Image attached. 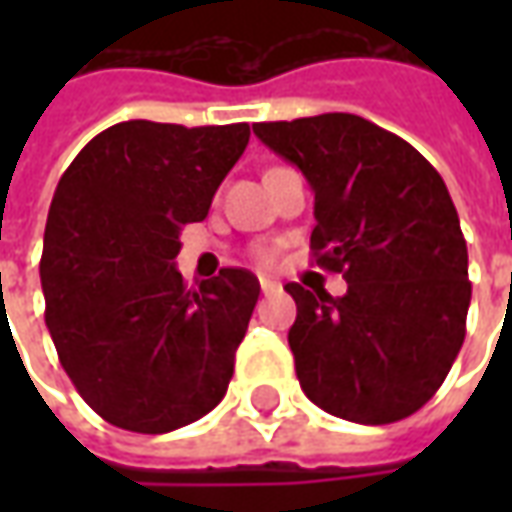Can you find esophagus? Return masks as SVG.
<instances>
[{"instance_id": "34e87169", "label": "esophagus", "mask_w": 512, "mask_h": 512, "mask_svg": "<svg viewBox=\"0 0 512 512\" xmlns=\"http://www.w3.org/2000/svg\"><path fill=\"white\" fill-rule=\"evenodd\" d=\"M260 290L266 293V296H274V293H279L282 290V285H279L277 279L271 277H260Z\"/></svg>"}]
</instances>
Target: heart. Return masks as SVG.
I'll list each match as a JSON object with an SVG mask.
<instances>
[{"label": "heart", "instance_id": "obj_1", "mask_svg": "<svg viewBox=\"0 0 512 512\" xmlns=\"http://www.w3.org/2000/svg\"><path fill=\"white\" fill-rule=\"evenodd\" d=\"M257 260H263V263H268V260H271V252H266V249H260V252H257Z\"/></svg>", "mask_w": 512, "mask_h": 512}]
</instances>
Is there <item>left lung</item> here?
<instances>
[{"instance_id": "obj_1", "label": "left lung", "mask_w": 512, "mask_h": 512, "mask_svg": "<svg viewBox=\"0 0 512 512\" xmlns=\"http://www.w3.org/2000/svg\"><path fill=\"white\" fill-rule=\"evenodd\" d=\"M315 191V263L343 274L345 296L288 282L296 376L334 417L389 425L444 384L466 337L469 255L450 191L392 131L329 112L255 123Z\"/></svg>"}]
</instances>
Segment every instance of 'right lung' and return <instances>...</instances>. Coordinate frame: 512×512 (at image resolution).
I'll return each instance as SVG.
<instances>
[{"mask_svg":"<svg viewBox=\"0 0 512 512\" xmlns=\"http://www.w3.org/2000/svg\"><path fill=\"white\" fill-rule=\"evenodd\" d=\"M249 126L128 120L93 136L57 183L40 282L60 365L98 417L169 433L227 392L260 296L246 268L186 288L180 230L208 216Z\"/></svg>","mask_w":512,"mask_h":512,"instance_id":"add662e5","label":"right lung"}]
</instances>
